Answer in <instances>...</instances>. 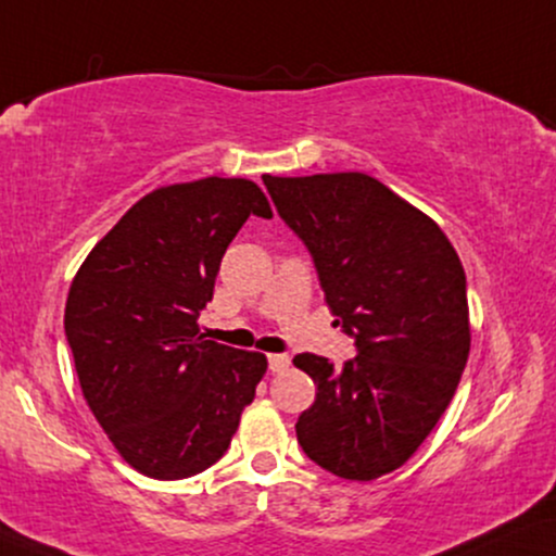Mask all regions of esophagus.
I'll use <instances>...</instances> for the list:
<instances>
[{
  "instance_id": "esophagus-1",
  "label": "esophagus",
  "mask_w": 556,
  "mask_h": 556,
  "mask_svg": "<svg viewBox=\"0 0 556 556\" xmlns=\"http://www.w3.org/2000/svg\"><path fill=\"white\" fill-rule=\"evenodd\" d=\"M290 367V356L287 354H269V371H285Z\"/></svg>"
}]
</instances>
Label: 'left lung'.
<instances>
[{
	"label": "left lung",
	"instance_id": "8db88e82",
	"mask_svg": "<svg viewBox=\"0 0 556 556\" xmlns=\"http://www.w3.org/2000/svg\"><path fill=\"white\" fill-rule=\"evenodd\" d=\"M264 185L356 346L343 367L292 359L318 388L298 441L330 475L377 480L416 454L452 403L469 356L465 269L431 217L367 174H266Z\"/></svg>",
	"mask_w": 556,
	"mask_h": 556
}]
</instances>
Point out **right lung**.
Masks as SVG:
<instances>
[{
    "label": "right lung",
    "mask_w": 556,
    "mask_h": 556,
    "mask_svg": "<svg viewBox=\"0 0 556 556\" xmlns=\"http://www.w3.org/2000/svg\"><path fill=\"white\" fill-rule=\"evenodd\" d=\"M249 215L271 217L249 179L161 187L91 249L68 290L63 328L84 397L123 459L153 480L215 465L266 371L264 354L197 326Z\"/></svg>",
    "instance_id": "1"
}]
</instances>
